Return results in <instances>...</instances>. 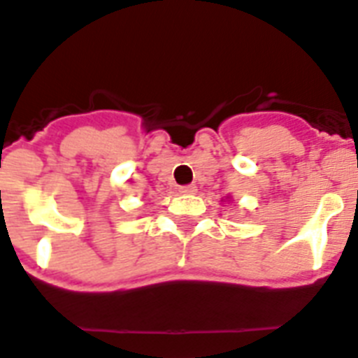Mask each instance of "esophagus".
<instances>
[{"instance_id": "1", "label": "esophagus", "mask_w": 358, "mask_h": 358, "mask_svg": "<svg viewBox=\"0 0 358 358\" xmlns=\"http://www.w3.org/2000/svg\"><path fill=\"white\" fill-rule=\"evenodd\" d=\"M181 194H186V195H192V194H195V192H197V186L195 185H188V186H181Z\"/></svg>"}]
</instances>
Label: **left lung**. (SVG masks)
<instances>
[{
	"label": "left lung",
	"mask_w": 358,
	"mask_h": 358,
	"mask_svg": "<svg viewBox=\"0 0 358 358\" xmlns=\"http://www.w3.org/2000/svg\"><path fill=\"white\" fill-rule=\"evenodd\" d=\"M226 199H228V201H231V197H226Z\"/></svg>",
	"instance_id": "obj_1"
}]
</instances>
